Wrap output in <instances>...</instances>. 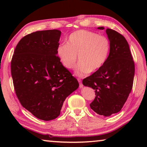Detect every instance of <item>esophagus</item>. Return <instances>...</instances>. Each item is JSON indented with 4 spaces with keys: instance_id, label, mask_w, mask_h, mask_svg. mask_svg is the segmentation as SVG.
I'll return each mask as SVG.
<instances>
[{
    "instance_id": "1",
    "label": "esophagus",
    "mask_w": 147,
    "mask_h": 147,
    "mask_svg": "<svg viewBox=\"0 0 147 147\" xmlns=\"http://www.w3.org/2000/svg\"><path fill=\"white\" fill-rule=\"evenodd\" d=\"M78 82H79V84H80V88H82L84 86H83V84H82V80H81V79L78 78Z\"/></svg>"
}]
</instances>
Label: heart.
<instances>
[{
    "label": "heart",
    "instance_id": "obj_1",
    "mask_svg": "<svg viewBox=\"0 0 147 147\" xmlns=\"http://www.w3.org/2000/svg\"><path fill=\"white\" fill-rule=\"evenodd\" d=\"M109 51L110 42L107 37L80 30L70 34L67 43L59 45L57 55L67 69L75 67L78 55L79 63L74 73L77 76L83 77L100 69L106 63Z\"/></svg>",
    "mask_w": 147,
    "mask_h": 147
}]
</instances>
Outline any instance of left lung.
Here are the masks:
<instances>
[{
  "instance_id": "1",
  "label": "left lung",
  "mask_w": 147,
  "mask_h": 147,
  "mask_svg": "<svg viewBox=\"0 0 147 147\" xmlns=\"http://www.w3.org/2000/svg\"><path fill=\"white\" fill-rule=\"evenodd\" d=\"M106 32L110 42L108 58L100 69L84 79L82 83L95 91L91 108L98 115L109 117L120 111L127 100L132 89L135 66L124 37L112 29L107 28Z\"/></svg>"
}]
</instances>
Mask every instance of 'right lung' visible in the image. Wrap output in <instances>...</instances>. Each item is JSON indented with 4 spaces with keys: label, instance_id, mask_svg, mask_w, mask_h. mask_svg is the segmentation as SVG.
Here are the masks:
<instances>
[{
    "label": "right lung",
    "instance_id": "add662e5",
    "mask_svg": "<svg viewBox=\"0 0 147 147\" xmlns=\"http://www.w3.org/2000/svg\"><path fill=\"white\" fill-rule=\"evenodd\" d=\"M61 33L48 30L26 35L17 45L11 62L15 91L21 105L47 121L58 117L65 98L79 86L57 56Z\"/></svg>",
    "mask_w": 147,
    "mask_h": 147
}]
</instances>
